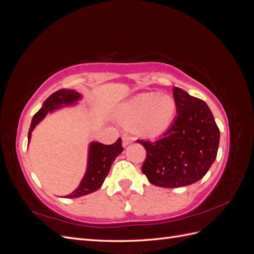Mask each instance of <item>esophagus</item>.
I'll use <instances>...</instances> for the list:
<instances>
[{"label":"esophagus","instance_id":"34e87169","mask_svg":"<svg viewBox=\"0 0 254 254\" xmlns=\"http://www.w3.org/2000/svg\"><path fill=\"white\" fill-rule=\"evenodd\" d=\"M122 140H123V146H124V147H126L127 145H129L130 143L133 142L132 137H131V136H128V135H124V136H123Z\"/></svg>","mask_w":254,"mask_h":254}]
</instances>
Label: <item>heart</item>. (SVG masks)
Wrapping results in <instances>:
<instances>
[{"instance_id": "heart-1", "label": "heart", "mask_w": 254, "mask_h": 254, "mask_svg": "<svg viewBox=\"0 0 254 254\" xmlns=\"http://www.w3.org/2000/svg\"><path fill=\"white\" fill-rule=\"evenodd\" d=\"M176 113V102L168 94L146 92L123 104L119 120L126 126H134L141 134L158 136L170 127Z\"/></svg>"}]
</instances>
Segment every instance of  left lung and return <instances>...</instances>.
<instances>
[{
	"mask_svg": "<svg viewBox=\"0 0 254 254\" xmlns=\"http://www.w3.org/2000/svg\"><path fill=\"white\" fill-rule=\"evenodd\" d=\"M177 117L157 141L136 142L144 146L142 172L153 186L175 189L200 179L216 159L219 129L207 105L188 92L173 90Z\"/></svg>",
	"mask_w": 254,
	"mask_h": 254,
	"instance_id": "1",
	"label": "left lung"
}]
</instances>
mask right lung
Here are the masks:
<instances>
[{"label": "right lung", "instance_id": "obj_1", "mask_svg": "<svg viewBox=\"0 0 254 254\" xmlns=\"http://www.w3.org/2000/svg\"><path fill=\"white\" fill-rule=\"evenodd\" d=\"M81 94H79L77 91L67 89H61L50 95L44 101L41 109L34 115L28 131V143L32 139V131L47 117L48 113L61 109L65 106L75 105L79 99H81ZM123 150H124V148L122 146L121 137H119L118 141L111 145L91 142L89 145L86 174H84L78 188L64 197L78 198L97 190L103 186L107 175L109 174L113 161Z\"/></svg>", "mask_w": 254, "mask_h": 254}]
</instances>
